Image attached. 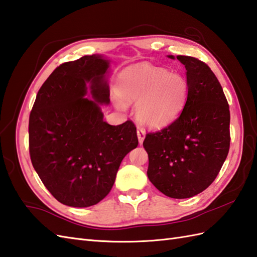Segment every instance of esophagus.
<instances>
[{
  "label": "esophagus",
  "mask_w": 257,
  "mask_h": 257,
  "mask_svg": "<svg viewBox=\"0 0 257 257\" xmlns=\"http://www.w3.org/2000/svg\"><path fill=\"white\" fill-rule=\"evenodd\" d=\"M137 136H138L139 143H140V145H142V142H143V140H145V137H146L145 129H142V128L137 129Z\"/></svg>",
  "instance_id": "obj_1"
}]
</instances>
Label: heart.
I'll return each instance as SVG.
<instances>
[{
  "mask_svg": "<svg viewBox=\"0 0 257 257\" xmlns=\"http://www.w3.org/2000/svg\"><path fill=\"white\" fill-rule=\"evenodd\" d=\"M121 101L136 105V118L149 128L168 126L181 114L189 95L187 80L150 63H138L124 69L116 84ZM118 107L122 104L117 100Z\"/></svg>",
  "mask_w": 257,
  "mask_h": 257,
  "instance_id": "obj_1",
  "label": "heart"
}]
</instances>
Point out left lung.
I'll use <instances>...</instances> for the list:
<instances>
[{
	"instance_id": "8db88e82",
	"label": "left lung",
	"mask_w": 257,
	"mask_h": 257,
	"mask_svg": "<svg viewBox=\"0 0 257 257\" xmlns=\"http://www.w3.org/2000/svg\"><path fill=\"white\" fill-rule=\"evenodd\" d=\"M176 59L186 69V105L170 126L148 134L143 147L150 182L164 195L183 199L204 192L221 170L230 148V110L206 63L187 56Z\"/></svg>"
}]
</instances>
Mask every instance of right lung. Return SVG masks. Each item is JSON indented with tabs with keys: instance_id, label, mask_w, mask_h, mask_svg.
<instances>
[{
	"instance_id": "1",
	"label": "right lung",
	"mask_w": 257,
	"mask_h": 257,
	"mask_svg": "<svg viewBox=\"0 0 257 257\" xmlns=\"http://www.w3.org/2000/svg\"><path fill=\"white\" fill-rule=\"evenodd\" d=\"M103 55L62 63L40 87L29 116V153L55 198L70 207L96 205L108 195L122 159L138 146L127 120L111 126L100 105L109 104Z\"/></svg>"
}]
</instances>
